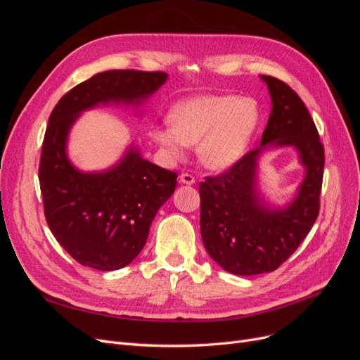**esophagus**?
<instances>
[{
	"mask_svg": "<svg viewBox=\"0 0 360 360\" xmlns=\"http://www.w3.org/2000/svg\"><path fill=\"white\" fill-rule=\"evenodd\" d=\"M180 181L183 183V184H193L195 183V177L192 176V174H188V172H183L181 176H180Z\"/></svg>",
	"mask_w": 360,
	"mask_h": 360,
	"instance_id": "1",
	"label": "esophagus"
}]
</instances>
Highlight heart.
Instances as JSON below:
<instances>
[{"label": "heart", "instance_id": "heart-1", "mask_svg": "<svg viewBox=\"0 0 360 360\" xmlns=\"http://www.w3.org/2000/svg\"><path fill=\"white\" fill-rule=\"evenodd\" d=\"M168 124L150 129V138L180 159L188 146L198 144L205 168L225 171L240 160L261 124V106L254 97L204 94L171 108Z\"/></svg>", "mask_w": 360, "mask_h": 360}]
</instances>
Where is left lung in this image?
Returning a JSON list of instances; mask_svg holds the SVG:
<instances>
[{
	"mask_svg": "<svg viewBox=\"0 0 360 360\" xmlns=\"http://www.w3.org/2000/svg\"><path fill=\"white\" fill-rule=\"evenodd\" d=\"M259 78L271 99L259 147L200 183L204 248L225 271L240 276L274 271L299 248L319 216L324 171V148L300 97L274 76ZM284 146L298 151L305 177L290 203L270 206L257 188L259 159Z\"/></svg>",
	"mask_w": 360,
	"mask_h": 360,
	"instance_id": "1",
	"label": "left lung"
}]
</instances>
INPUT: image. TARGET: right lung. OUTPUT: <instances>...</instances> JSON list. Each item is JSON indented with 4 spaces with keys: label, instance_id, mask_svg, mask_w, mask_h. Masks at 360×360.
Returning a JSON list of instances; mask_svg holds the SVG:
<instances>
[{
    "label": "right lung",
    "instance_id": "1",
    "mask_svg": "<svg viewBox=\"0 0 360 360\" xmlns=\"http://www.w3.org/2000/svg\"><path fill=\"white\" fill-rule=\"evenodd\" d=\"M167 79L163 72L96 73L51 112L39 167L43 209L53 237L82 266L111 271L132 263L160 205L176 191L177 174L143 159L134 144L111 168L81 171L68 156L70 129L99 105L139 108Z\"/></svg>",
    "mask_w": 360,
    "mask_h": 360
}]
</instances>
